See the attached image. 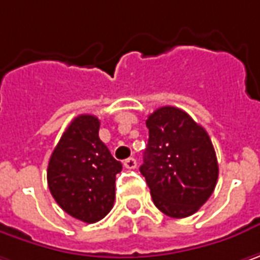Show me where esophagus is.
I'll return each mask as SVG.
<instances>
[{
  "label": "esophagus",
  "mask_w": 260,
  "mask_h": 260,
  "mask_svg": "<svg viewBox=\"0 0 260 260\" xmlns=\"http://www.w3.org/2000/svg\"><path fill=\"white\" fill-rule=\"evenodd\" d=\"M123 166H125L126 169H135V168H137V160H135L134 157H129V159L123 160Z\"/></svg>",
  "instance_id": "1"
}]
</instances>
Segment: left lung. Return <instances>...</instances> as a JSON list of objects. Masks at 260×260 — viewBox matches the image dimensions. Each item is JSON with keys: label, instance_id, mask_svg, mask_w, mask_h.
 <instances>
[{"label": "left lung", "instance_id": "8db88e82", "mask_svg": "<svg viewBox=\"0 0 260 260\" xmlns=\"http://www.w3.org/2000/svg\"><path fill=\"white\" fill-rule=\"evenodd\" d=\"M148 144L140 171L156 207L171 218L196 213L212 196L218 160L203 126L184 110L165 106L145 120Z\"/></svg>", "mask_w": 260, "mask_h": 260}]
</instances>
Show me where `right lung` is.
Masks as SVG:
<instances>
[{"label":"right lung","mask_w":260,"mask_h":260,"mask_svg":"<svg viewBox=\"0 0 260 260\" xmlns=\"http://www.w3.org/2000/svg\"><path fill=\"white\" fill-rule=\"evenodd\" d=\"M99 131V117H75L55 145L47 169L48 188L57 205L86 223L103 219L112 210L116 175L122 171V163L100 140Z\"/></svg>","instance_id":"add662e5"}]
</instances>
